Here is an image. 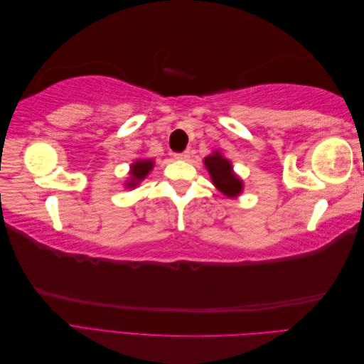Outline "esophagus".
Returning <instances> with one entry per match:
<instances>
[{
	"mask_svg": "<svg viewBox=\"0 0 364 364\" xmlns=\"http://www.w3.org/2000/svg\"><path fill=\"white\" fill-rule=\"evenodd\" d=\"M174 158L179 161H186L190 159V153L188 151H181V153H174Z\"/></svg>",
	"mask_w": 364,
	"mask_h": 364,
	"instance_id": "34e87169",
	"label": "esophagus"
}]
</instances>
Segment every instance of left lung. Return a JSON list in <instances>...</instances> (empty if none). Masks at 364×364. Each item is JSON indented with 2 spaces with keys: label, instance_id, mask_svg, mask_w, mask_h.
<instances>
[{
  "label": "left lung",
  "instance_id": "obj_1",
  "mask_svg": "<svg viewBox=\"0 0 364 364\" xmlns=\"http://www.w3.org/2000/svg\"><path fill=\"white\" fill-rule=\"evenodd\" d=\"M215 188L228 197H237L243 191V182L232 170V164L220 151H214L203 159Z\"/></svg>",
  "mask_w": 364,
  "mask_h": 364
}]
</instances>
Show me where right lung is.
Listing matches in <instances>:
<instances>
[{
    "label": "right lung",
    "mask_w": 364,
    "mask_h": 364,
    "mask_svg": "<svg viewBox=\"0 0 364 364\" xmlns=\"http://www.w3.org/2000/svg\"><path fill=\"white\" fill-rule=\"evenodd\" d=\"M153 165H155V162H153L151 159H138L132 164L130 165V179L126 183L127 188H135V186L142 179H146L147 174L151 171Z\"/></svg>",
    "instance_id": "1"
}]
</instances>
